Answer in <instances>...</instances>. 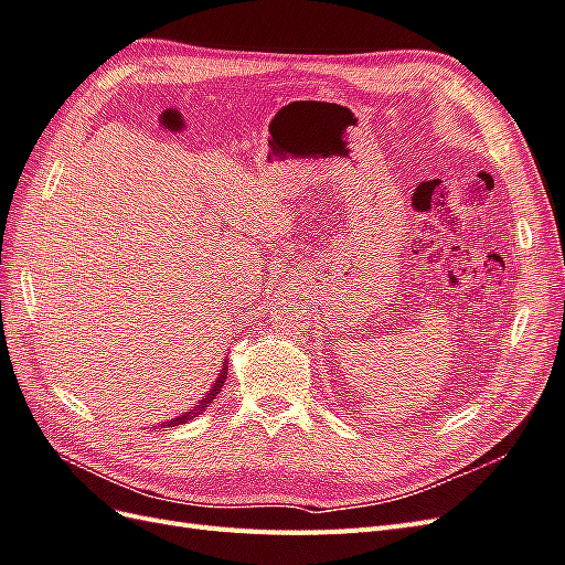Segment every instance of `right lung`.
Instances as JSON below:
<instances>
[{"mask_svg":"<svg viewBox=\"0 0 565 565\" xmlns=\"http://www.w3.org/2000/svg\"><path fill=\"white\" fill-rule=\"evenodd\" d=\"M226 372H228V360H224L220 377L214 380L212 388H210V392H207L205 396H202V401L198 403V406H193L191 411L183 413V415H179V417H171V420H167L164 425H157V427H179V425H183V423H188V420H193V417H198V415L205 413V408H210V403L216 398V394L222 392V386H224V382H226Z\"/></svg>","mask_w":565,"mask_h":565,"instance_id":"1","label":"right lung"}]
</instances>
